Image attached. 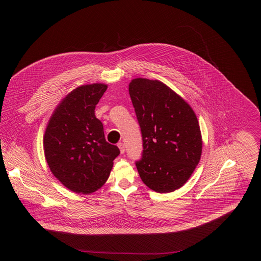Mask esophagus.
Listing matches in <instances>:
<instances>
[{
  "label": "esophagus",
  "instance_id": "34e87169",
  "mask_svg": "<svg viewBox=\"0 0 261 261\" xmlns=\"http://www.w3.org/2000/svg\"><path fill=\"white\" fill-rule=\"evenodd\" d=\"M117 147L120 149V152H121V153H124L125 147L123 143H118V144H117Z\"/></svg>",
  "mask_w": 261,
  "mask_h": 261
}]
</instances>
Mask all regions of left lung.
<instances>
[{"instance_id":"obj_1","label":"left lung","mask_w":261,"mask_h":261,"mask_svg":"<svg viewBox=\"0 0 261 261\" xmlns=\"http://www.w3.org/2000/svg\"><path fill=\"white\" fill-rule=\"evenodd\" d=\"M129 94L143 136V156L136 162L146 186L171 193L183 186L199 164L202 139L191 106L160 80L135 78Z\"/></svg>"}]
</instances>
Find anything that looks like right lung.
<instances>
[{"label": "right lung", "instance_id": "add662e5", "mask_svg": "<svg viewBox=\"0 0 261 261\" xmlns=\"http://www.w3.org/2000/svg\"><path fill=\"white\" fill-rule=\"evenodd\" d=\"M107 89V84L94 83L68 93L55 109L43 137L50 172L74 193L88 195L103 186L120 152L106 141L95 115Z\"/></svg>", "mask_w": 261, "mask_h": 261}]
</instances>
